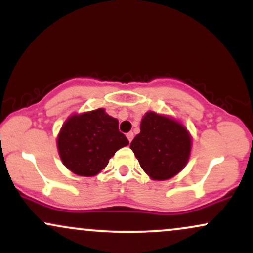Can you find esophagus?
<instances>
[{"label": "esophagus", "mask_w": 253, "mask_h": 253, "mask_svg": "<svg viewBox=\"0 0 253 253\" xmlns=\"http://www.w3.org/2000/svg\"><path fill=\"white\" fill-rule=\"evenodd\" d=\"M133 136H134V134H133V132L127 133V139H128V140H129V143L133 140Z\"/></svg>", "instance_id": "34e87169"}]
</instances>
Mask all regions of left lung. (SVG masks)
<instances>
[{"label":"left lung","instance_id":"1","mask_svg":"<svg viewBox=\"0 0 253 253\" xmlns=\"http://www.w3.org/2000/svg\"><path fill=\"white\" fill-rule=\"evenodd\" d=\"M139 164L151 178L164 181L181 171L189 159L188 130L172 119L149 112L141 120L140 133L130 143Z\"/></svg>","mask_w":253,"mask_h":253}]
</instances>
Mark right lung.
Returning <instances> with one entry per match:
<instances>
[{
	"label": "right lung",
	"instance_id": "1",
	"mask_svg": "<svg viewBox=\"0 0 253 253\" xmlns=\"http://www.w3.org/2000/svg\"><path fill=\"white\" fill-rule=\"evenodd\" d=\"M129 141L119 130V121L100 108L65 121L58 135L63 164L80 176H95Z\"/></svg>",
	"mask_w": 253,
	"mask_h": 253
}]
</instances>
